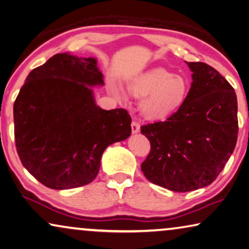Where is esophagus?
I'll return each instance as SVG.
<instances>
[{
  "label": "esophagus",
  "mask_w": 249,
  "mask_h": 249,
  "mask_svg": "<svg viewBox=\"0 0 249 249\" xmlns=\"http://www.w3.org/2000/svg\"><path fill=\"white\" fill-rule=\"evenodd\" d=\"M140 128H141V125H140L139 122L133 121L132 122V132H133V134L139 133L140 132Z\"/></svg>",
  "instance_id": "esophagus-1"
}]
</instances>
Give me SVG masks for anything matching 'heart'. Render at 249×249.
<instances>
[{"label":"heart","instance_id":"obj_1","mask_svg":"<svg viewBox=\"0 0 249 249\" xmlns=\"http://www.w3.org/2000/svg\"><path fill=\"white\" fill-rule=\"evenodd\" d=\"M128 89L139 97L141 110L146 117L160 120L175 113L186 101L189 85L186 78L169 71L157 68L140 75L128 85ZM112 92L118 95L120 89L112 85Z\"/></svg>","mask_w":249,"mask_h":249}]
</instances>
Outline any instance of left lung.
Masks as SVG:
<instances>
[{
	"instance_id": "1",
	"label": "left lung",
	"mask_w": 249,
	"mask_h": 249,
	"mask_svg": "<svg viewBox=\"0 0 249 249\" xmlns=\"http://www.w3.org/2000/svg\"><path fill=\"white\" fill-rule=\"evenodd\" d=\"M186 63L193 72L186 101L165 122L141 127L151 143L142 172L153 184L173 192L212 184L234 152L238 134L231 85L205 63Z\"/></svg>"
}]
</instances>
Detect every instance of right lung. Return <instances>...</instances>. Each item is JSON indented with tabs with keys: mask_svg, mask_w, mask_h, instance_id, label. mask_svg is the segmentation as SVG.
Instances as JSON below:
<instances>
[{
	"mask_svg": "<svg viewBox=\"0 0 249 249\" xmlns=\"http://www.w3.org/2000/svg\"><path fill=\"white\" fill-rule=\"evenodd\" d=\"M104 85L94 57L54 55L31 71L14 102V136L23 166L52 189L84 186L102 154L131 135L124 108L98 107L92 86Z\"/></svg>",
	"mask_w": 249,
	"mask_h": 249,
	"instance_id": "1",
	"label": "right lung"
}]
</instances>
